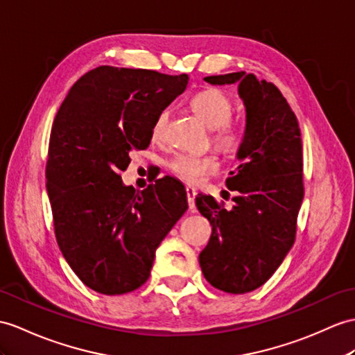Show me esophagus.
<instances>
[{
  "label": "esophagus",
  "instance_id": "34e87169",
  "mask_svg": "<svg viewBox=\"0 0 355 355\" xmlns=\"http://www.w3.org/2000/svg\"><path fill=\"white\" fill-rule=\"evenodd\" d=\"M196 196H197V191L193 188V187H187V198H188V206L189 209L194 211L196 209Z\"/></svg>",
  "mask_w": 355,
  "mask_h": 355
}]
</instances>
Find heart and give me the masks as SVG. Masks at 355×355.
Instances as JSON below:
<instances>
[{"instance_id": "obj_1", "label": "heart", "mask_w": 355, "mask_h": 355, "mask_svg": "<svg viewBox=\"0 0 355 355\" xmlns=\"http://www.w3.org/2000/svg\"><path fill=\"white\" fill-rule=\"evenodd\" d=\"M191 110L202 122L212 129L214 143L223 149H235L243 140V129L238 123L230 120L232 116V101L226 93L220 89H205L196 93L191 102ZM170 112L168 110L161 111L152 126V140L162 141L167 132ZM173 175L180 180L197 185L205 178L218 170V161L214 157H194V155L180 153L173 158L168 164Z\"/></svg>"}]
</instances>
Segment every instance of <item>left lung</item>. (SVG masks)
<instances>
[{"mask_svg": "<svg viewBox=\"0 0 355 355\" xmlns=\"http://www.w3.org/2000/svg\"><path fill=\"white\" fill-rule=\"evenodd\" d=\"M212 85L238 84L245 107V131L226 185L232 209L198 194L196 206L212 235L198 256L205 279L229 293L252 292L271 277L293 245L304 197L298 120L272 83L253 73L206 76Z\"/></svg>", "mask_w": 355, "mask_h": 355, "instance_id": "8db88e82", "label": "left lung"}]
</instances>
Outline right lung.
<instances>
[{
  "label": "right lung",
  "mask_w": 355,
  "mask_h": 355,
  "mask_svg": "<svg viewBox=\"0 0 355 355\" xmlns=\"http://www.w3.org/2000/svg\"><path fill=\"white\" fill-rule=\"evenodd\" d=\"M188 80L99 66L72 85L55 116L46 162L55 238L80 280L103 295L146 283L161 241L188 209L175 179L135 193L120 178L129 152L149 148L155 119Z\"/></svg>",
  "instance_id": "right-lung-1"
}]
</instances>
